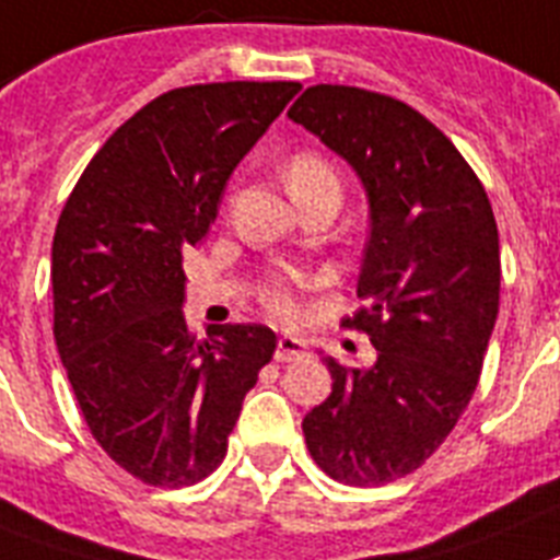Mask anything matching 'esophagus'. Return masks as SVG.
<instances>
[{"instance_id": "esophagus-1", "label": "esophagus", "mask_w": 560, "mask_h": 560, "mask_svg": "<svg viewBox=\"0 0 560 560\" xmlns=\"http://www.w3.org/2000/svg\"><path fill=\"white\" fill-rule=\"evenodd\" d=\"M306 354V343L300 340V337H291V335H283L280 340H277V352L275 358L280 360V363H289V360H300Z\"/></svg>"}]
</instances>
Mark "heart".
Here are the masks:
<instances>
[{"label": "heart", "instance_id": "obj_1", "mask_svg": "<svg viewBox=\"0 0 560 560\" xmlns=\"http://www.w3.org/2000/svg\"><path fill=\"white\" fill-rule=\"evenodd\" d=\"M320 179H337L335 168H331L320 154H312V151H300L285 163V186L298 188L308 186V183H320ZM298 289L300 280L289 275H277L266 283V291H262V300L266 306L271 308L280 317H291L298 312Z\"/></svg>", "mask_w": 560, "mask_h": 560}]
</instances>
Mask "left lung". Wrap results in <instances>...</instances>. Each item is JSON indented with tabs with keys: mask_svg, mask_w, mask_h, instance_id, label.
Instances as JSON below:
<instances>
[{
	"mask_svg": "<svg viewBox=\"0 0 560 560\" xmlns=\"http://www.w3.org/2000/svg\"><path fill=\"white\" fill-rule=\"evenodd\" d=\"M289 117L358 171L366 254L346 329L377 360L326 358L331 395L303 418L314 464L349 487L415 472L446 441L478 386L501 300V248L478 174L441 128L395 96L312 85Z\"/></svg>",
	"mask_w": 560,
	"mask_h": 560,
	"instance_id": "left-lung-1",
	"label": "left lung"
}]
</instances>
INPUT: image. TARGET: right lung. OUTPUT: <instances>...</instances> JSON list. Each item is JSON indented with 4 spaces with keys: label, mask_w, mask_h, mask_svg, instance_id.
I'll list each match as a JSON object with an SVG mask.
<instances>
[{
    "label": "right lung",
    "mask_w": 560,
    "mask_h": 560,
    "mask_svg": "<svg viewBox=\"0 0 560 560\" xmlns=\"http://www.w3.org/2000/svg\"><path fill=\"white\" fill-rule=\"evenodd\" d=\"M300 82L174 88L110 133L59 214L54 337L94 441L125 472L191 487L223 464L243 397L275 354L260 323L183 317V252L200 246L231 171Z\"/></svg>",
    "instance_id": "right-lung-1"
}]
</instances>
